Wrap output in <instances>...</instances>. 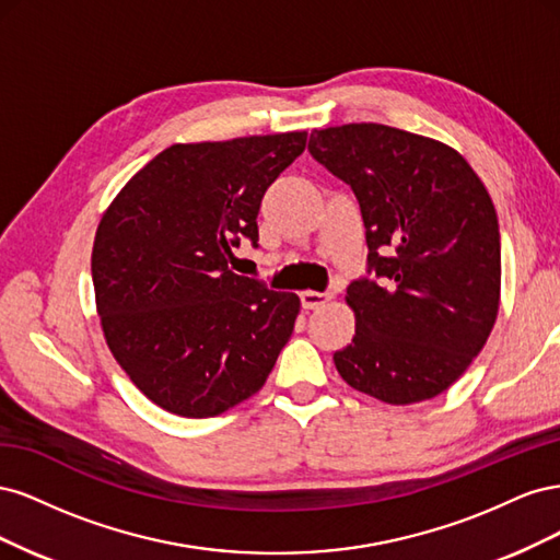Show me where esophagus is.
Here are the masks:
<instances>
[{
	"label": "esophagus",
	"instance_id": "obj_1",
	"mask_svg": "<svg viewBox=\"0 0 560 560\" xmlns=\"http://www.w3.org/2000/svg\"><path fill=\"white\" fill-rule=\"evenodd\" d=\"M331 299V294L327 292H313V290H306L301 292V306L308 308V311H315V308H322L325 303Z\"/></svg>",
	"mask_w": 560,
	"mask_h": 560
}]
</instances>
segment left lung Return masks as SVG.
<instances>
[{
  "mask_svg": "<svg viewBox=\"0 0 560 560\" xmlns=\"http://www.w3.org/2000/svg\"><path fill=\"white\" fill-rule=\"evenodd\" d=\"M308 151L360 200L369 273L346 301L341 378L385 404L442 395L486 346L500 308V226L471 165L444 142L383 124L313 130Z\"/></svg>",
  "mask_w": 560,
  "mask_h": 560,
  "instance_id": "left-lung-1",
  "label": "left lung"
}]
</instances>
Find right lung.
<instances>
[{"label": "right lung", "instance_id": "1", "mask_svg": "<svg viewBox=\"0 0 560 560\" xmlns=\"http://www.w3.org/2000/svg\"><path fill=\"white\" fill-rule=\"evenodd\" d=\"M306 130L173 144L135 173L100 219L93 287L105 341L161 409L219 416L259 393L301 308L229 268L257 247L261 198L306 149Z\"/></svg>", "mask_w": 560, "mask_h": 560}]
</instances>
